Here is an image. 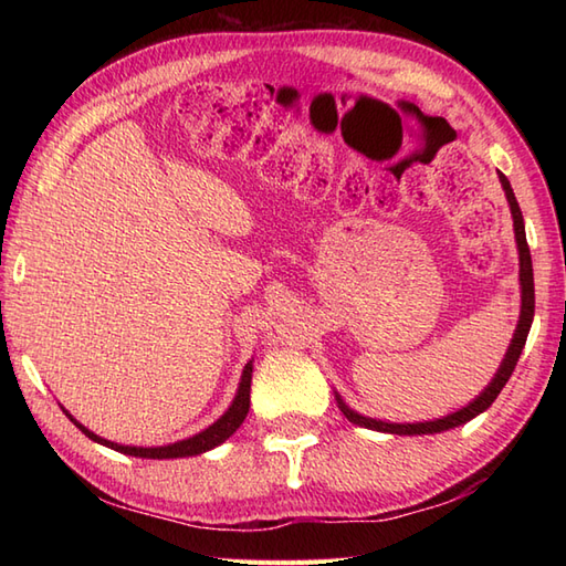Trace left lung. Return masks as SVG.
<instances>
[{"mask_svg": "<svg viewBox=\"0 0 566 566\" xmlns=\"http://www.w3.org/2000/svg\"><path fill=\"white\" fill-rule=\"evenodd\" d=\"M499 182H501L503 191H506V201H509V207H511V219H513L515 245H518L521 316H518V326H515V333H513V338H511L509 350H506V355H503L494 379L486 384V387L482 389V394L476 396V399H472L462 408H457L454 413H448V416L436 418V420H418V423H391V420H379V418L363 416V413H357L355 408L347 406L338 391H333L335 394V401H338V408L343 411V416L350 420V423H355L359 428H367V430L389 432V436H436V432L450 430V428H457V426H464L467 420H472L479 413H484L486 408L496 401V396L501 394V389L506 387V381L511 379L515 365H518V357H521L523 347H525L527 333H531V326H533V316H535V280H533V260H531V248H527V240H525V223H523L521 207H518V201H515V195H513V187L509 182V177L503 175V172H499Z\"/></svg>", "mask_w": 566, "mask_h": 566, "instance_id": "8db88e82", "label": "left lung"}]
</instances>
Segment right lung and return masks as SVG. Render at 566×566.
<instances>
[{
    "instance_id": "obj_1",
    "label": "right lung",
    "mask_w": 566,
    "mask_h": 566,
    "mask_svg": "<svg viewBox=\"0 0 566 566\" xmlns=\"http://www.w3.org/2000/svg\"><path fill=\"white\" fill-rule=\"evenodd\" d=\"M250 379H252V359L243 367V375H240V384H238V391H235V399L231 401V406L226 408V413L213 420L209 428H203L201 432L185 440H177L170 444H158V448H138V444H122V442H112L97 432H92L90 428H84L77 418H72L70 411H65V416L75 423L84 436L90 440L104 444V448H112L122 454H130V457H143V460H177V457H195V454H203L213 448H219L221 442H226L228 438L233 436V432L243 426V420L250 411Z\"/></svg>"
}]
</instances>
